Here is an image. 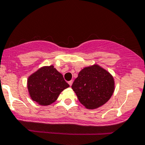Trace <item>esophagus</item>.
<instances>
[{
  "label": "esophagus",
  "instance_id": "esophagus-1",
  "mask_svg": "<svg viewBox=\"0 0 145 145\" xmlns=\"http://www.w3.org/2000/svg\"><path fill=\"white\" fill-rule=\"evenodd\" d=\"M68 83H69V86H71V85H72V83H73V81H69V82H68Z\"/></svg>",
  "mask_w": 145,
  "mask_h": 145
}]
</instances>
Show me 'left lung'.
<instances>
[{
	"instance_id": "8db88e82",
	"label": "left lung",
	"mask_w": 145,
	"mask_h": 145,
	"mask_svg": "<svg viewBox=\"0 0 145 145\" xmlns=\"http://www.w3.org/2000/svg\"><path fill=\"white\" fill-rule=\"evenodd\" d=\"M71 88L85 107L94 109L111 98L114 91V81L107 71L95 64L85 67L78 73Z\"/></svg>"
}]
</instances>
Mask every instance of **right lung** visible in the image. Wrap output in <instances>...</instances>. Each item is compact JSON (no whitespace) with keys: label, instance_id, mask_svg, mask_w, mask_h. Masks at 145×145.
<instances>
[{"label":"right lung","instance_id":"right-lung-1","mask_svg":"<svg viewBox=\"0 0 145 145\" xmlns=\"http://www.w3.org/2000/svg\"><path fill=\"white\" fill-rule=\"evenodd\" d=\"M69 87L54 66L43 67L29 77L27 88L31 99L40 105H50L61 92Z\"/></svg>","mask_w":145,"mask_h":145}]
</instances>
